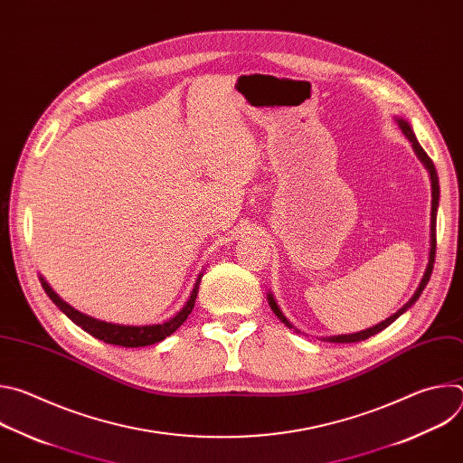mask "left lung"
Wrapping results in <instances>:
<instances>
[{"label":"left lung","mask_w":463,"mask_h":463,"mask_svg":"<svg viewBox=\"0 0 463 463\" xmlns=\"http://www.w3.org/2000/svg\"><path fill=\"white\" fill-rule=\"evenodd\" d=\"M398 120V124H400V128H402V131L405 134V137L412 143V148H414V152H416V156L420 157V161L425 165V168L429 170V174H430V183H432V213H430V252H429V266H427V269H425V275H423V279H421V282H420V286H418V289H416V293L412 295V298L402 307V309H398L395 311L393 315H390L386 320H383V322H379V324H375V326H372V327H368V329H363V332H359V334H350V335H335V337H326L324 341H329V343H359V341H364V339H368V337H372V335H375V334H379V332H383L384 327H388L395 318L398 317H402L409 307H412L414 304H416V300L420 298V295L423 293V289H425V286H427V282L430 280V275H432V268H434V256H436V211H438V202H439V183H438V174H436V168H434V163H432V159L427 156V152L421 148V145L418 143V139H416V136H414V131H412V128H411V124L405 120V118H395ZM268 298H269V306H271V309L275 311V315L286 324V326H289V327H293L291 326V322L282 315V311H280V307L277 306V302H275V298H273V295L269 293L268 295Z\"/></svg>","instance_id":"1"}]
</instances>
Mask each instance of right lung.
I'll use <instances>...</instances> for the list:
<instances>
[{"instance_id": "add662e5", "label": "right lung", "mask_w": 463, "mask_h": 463, "mask_svg": "<svg viewBox=\"0 0 463 463\" xmlns=\"http://www.w3.org/2000/svg\"><path fill=\"white\" fill-rule=\"evenodd\" d=\"M202 277L203 275L197 277L195 286H194L186 304L183 306V309H179L172 318H168L161 324H152V326H122V324H111V322H104V320L93 318L90 315H84V313L77 311L75 307H71L68 302H63L42 277H40V280H42V286H43L47 297L60 307L61 313H65L77 326H80L84 332H88L95 339L104 341L108 345L124 346V348H141V346H150V345H156V343L166 339L188 318V315L192 313V307L195 304V297H197V289H200Z\"/></svg>"}]
</instances>
